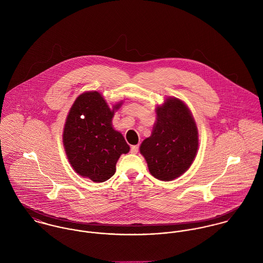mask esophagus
Returning a JSON list of instances; mask_svg holds the SVG:
<instances>
[{
	"label": "esophagus",
	"mask_w": 263,
	"mask_h": 263,
	"mask_svg": "<svg viewBox=\"0 0 263 263\" xmlns=\"http://www.w3.org/2000/svg\"><path fill=\"white\" fill-rule=\"evenodd\" d=\"M139 148H140V146H139V145L132 146V147H130V153H133V154H137V153L139 152Z\"/></svg>",
	"instance_id": "obj_1"
}]
</instances>
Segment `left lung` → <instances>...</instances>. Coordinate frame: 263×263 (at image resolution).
<instances>
[{"label": "left lung", "instance_id": "left-lung-1", "mask_svg": "<svg viewBox=\"0 0 263 263\" xmlns=\"http://www.w3.org/2000/svg\"><path fill=\"white\" fill-rule=\"evenodd\" d=\"M197 148V128L187 106L177 98H169L163 106L157 107V122L140 151L151 174L170 181L190 167Z\"/></svg>", "mask_w": 263, "mask_h": 263}]
</instances>
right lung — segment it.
Returning a JSON list of instances; mask_svg holds the SVG:
<instances>
[{"mask_svg":"<svg viewBox=\"0 0 263 263\" xmlns=\"http://www.w3.org/2000/svg\"><path fill=\"white\" fill-rule=\"evenodd\" d=\"M120 104L111 110L100 93L86 92L76 99L67 117L63 140L68 159L78 174L94 182L112 177L120 155L129 151L111 125Z\"/></svg>","mask_w":263,"mask_h":263,"instance_id":"right-lung-1","label":"right lung"}]
</instances>
